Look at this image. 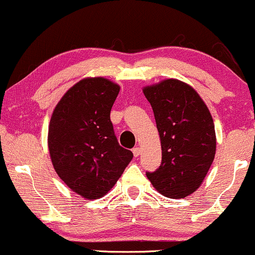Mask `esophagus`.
I'll use <instances>...</instances> for the list:
<instances>
[{
  "instance_id": "34e87169",
  "label": "esophagus",
  "mask_w": 255,
  "mask_h": 255,
  "mask_svg": "<svg viewBox=\"0 0 255 255\" xmlns=\"http://www.w3.org/2000/svg\"><path fill=\"white\" fill-rule=\"evenodd\" d=\"M140 152H141V150H140V147H134V148H133V154H134V157H139Z\"/></svg>"
}]
</instances>
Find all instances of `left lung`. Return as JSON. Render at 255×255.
Returning a JSON list of instances; mask_svg holds the SVG:
<instances>
[{
	"label": "left lung",
	"mask_w": 255,
	"mask_h": 255,
	"mask_svg": "<svg viewBox=\"0 0 255 255\" xmlns=\"http://www.w3.org/2000/svg\"><path fill=\"white\" fill-rule=\"evenodd\" d=\"M162 145V163L146 172L152 186L171 199L192 194L203 183L216 153L215 125L206 104L189 85L166 79L144 87Z\"/></svg>",
	"instance_id": "left-lung-1"
}]
</instances>
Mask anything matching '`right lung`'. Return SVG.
I'll return each mask as SVG.
<instances>
[{"instance_id":"1","label":"right lung","mask_w":255,"mask_h":255,"mask_svg":"<svg viewBox=\"0 0 255 255\" xmlns=\"http://www.w3.org/2000/svg\"><path fill=\"white\" fill-rule=\"evenodd\" d=\"M119 92V85L108 79H83L52 113L48 134L52 165L73 192L86 199L107 194L133 158L120 146L110 120Z\"/></svg>"}]
</instances>
